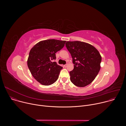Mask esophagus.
<instances>
[{
  "label": "esophagus",
  "mask_w": 126,
  "mask_h": 126,
  "mask_svg": "<svg viewBox=\"0 0 126 126\" xmlns=\"http://www.w3.org/2000/svg\"><path fill=\"white\" fill-rule=\"evenodd\" d=\"M67 66H68V65H67V64H65V65H64V67L66 68V67H67Z\"/></svg>",
  "instance_id": "1"
}]
</instances>
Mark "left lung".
Here are the masks:
<instances>
[{
  "instance_id": "obj_1",
  "label": "left lung",
  "mask_w": 126,
  "mask_h": 126,
  "mask_svg": "<svg viewBox=\"0 0 126 126\" xmlns=\"http://www.w3.org/2000/svg\"><path fill=\"white\" fill-rule=\"evenodd\" d=\"M66 47L73 59L74 69L69 72L70 80L77 87L91 83L101 68L102 57L92 45L84 42L67 41Z\"/></svg>"
}]
</instances>
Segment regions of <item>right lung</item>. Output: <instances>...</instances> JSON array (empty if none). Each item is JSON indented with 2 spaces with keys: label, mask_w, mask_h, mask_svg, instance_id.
<instances>
[{
  "label": "right lung",
  "mask_w": 126,
  "mask_h": 126,
  "mask_svg": "<svg viewBox=\"0 0 126 126\" xmlns=\"http://www.w3.org/2000/svg\"><path fill=\"white\" fill-rule=\"evenodd\" d=\"M66 41L56 39L43 40L30 50L27 65L33 77L41 84L50 85L59 77L62 67L56 62L55 53L63 48Z\"/></svg>",
  "instance_id": "right-lung-1"
}]
</instances>
